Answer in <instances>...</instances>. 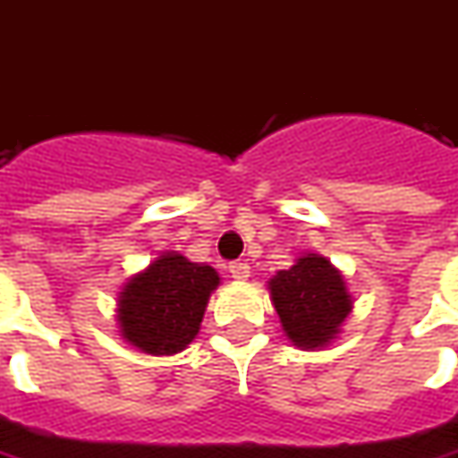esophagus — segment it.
Returning <instances> with one entry per match:
<instances>
[{"label":"esophagus","mask_w":458,"mask_h":458,"mask_svg":"<svg viewBox=\"0 0 458 458\" xmlns=\"http://www.w3.org/2000/svg\"><path fill=\"white\" fill-rule=\"evenodd\" d=\"M230 275H233V279H248L250 277V265L245 262V259H235V262H230L228 265Z\"/></svg>","instance_id":"34e87169"}]
</instances>
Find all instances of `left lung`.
<instances>
[{
	"label": "left lung",
	"instance_id": "obj_1",
	"mask_svg": "<svg viewBox=\"0 0 458 458\" xmlns=\"http://www.w3.org/2000/svg\"><path fill=\"white\" fill-rule=\"evenodd\" d=\"M269 289L287 336L304 348L327 345L353 307L341 272L317 255L277 272Z\"/></svg>",
	"mask_w": 458,
	"mask_h": 458
}]
</instances>
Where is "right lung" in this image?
I'll list each match as a JSON object with an SVG mask.
<instances>
[{
	"label": "right lung",
	"mask_w": 458,
	"mask_h": 458,
	"mask_svg": "<svg viewBox=\"0 0 458 458\" xmlns=\"http://www.w3.org/2000/svg\"><path fill=\"white\" fill-rule=\"evenodd\" d=\"M218 275L181 255H161L120 294L122 336L147 353H179L199 334Z\"/></svg>",
	"instance_id": "right-lung-1"
}]
</instances>
